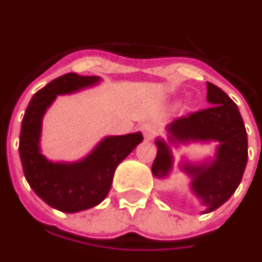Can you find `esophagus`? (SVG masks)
Here are the masks:
<instances>
[{"label":"esophagus","mask_w":262,"mask_h":262,"mask_svg":"<svg viewBox=\"0 0 262 262\" xmlns=\"http://www.w3.org/2000/svg\"><path fill=\"white\" fill-rule=\"evenodd\" d=\"M141 132H143V135H144V140L145 141H151L154 139V136L157 133V129L154 125L151 123H144L143 126H141Z\"/></svg>","instance_id":"obj_1"}]
</instances>
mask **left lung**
Listing matches in <instances>:
<instances>
[{
	"mask_svg": "<svg viewBox=\"0 0 262 262\" xmlns=\"http://www.w3.org/2000/svg\"><path fill=\"white\" fill-rule=\"evenodd\" d=\"M209 108L166 125V140L157 137L152 174L166 180L174 165L173 149L192 143H217L214 155L202 161L183 157L177 165L189 177V191L205 206L202 214L224 205L242 181L247 165V133L237 105L219 86L207 82Z\"/></svg>",
	"mask_w": 262,
	"mask_h": 262,
	"instance_id": "8db88e82",
	"label": "left lung"
}]
</instances>
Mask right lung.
<instances>
[{"instance_id": "obj_1", "label": "right lung", "mask_w": 262, "mask_h": 262, "mask_svg": "<svg viewBox=\"0 0 262 262\" xmlns=\"http://www.w3.org/2000/svg\"><path fill=\"white\" fill-rule=\"evenodd\" d=\"M101 81L95 75L66 74L38 91L26 108L19 143L23 173L34 192L56 210L77 213L103 202L117 166L143 141L141 132L105 136L86 157L74 162H53L43 155L42 121L56 97L97 86Z\"/></svg>"}]
</instances>
